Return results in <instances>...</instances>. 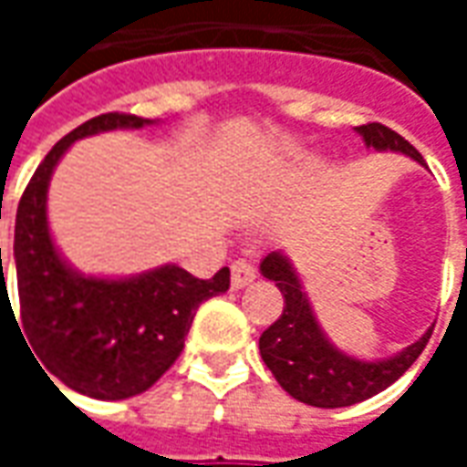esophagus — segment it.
I'll list each match as a JSON object with an SVG mask.
<instances>
[{
  "label": "esophagus",
  "instance_id": "1",
  "mask_svg": "<svg viewBox=\"0 0 467 467\" xmlns=\"http://www.w3.org/2000/svg\"><path fill=\"white\" fill-rule=\"evenodd\" d=\"M257 277V270L250 260H234L233 263V290H243Z\"/></svg>",
  "mask_w": 467,
  "mask_h": 467
}]
</instances>
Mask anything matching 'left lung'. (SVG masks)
<instances>
[{"label":"left lung","mask_w":467,"mask_h":467,"mask_svg":"<svg viewBox=\"0 0 467 467\" xmlns=\"http://www.w3.org/2000/svg\"><path fill=\"white\" fill-rule=\"evenodd\" d=\"M365 147L378 152H400L425 167L422 154L405 137L380 122L355 127ZM260 273L277 285L285 297L283 315L260 335V355L275 380L295 400L315 408H345L378 395L400 378L420 358L432 330L400 352L380 360H362L330 343L315 317L307 293L300 285L290 257L275 250L260 263Z\"/></svg>","instance_id":"left-lung-1"}]
</instances>
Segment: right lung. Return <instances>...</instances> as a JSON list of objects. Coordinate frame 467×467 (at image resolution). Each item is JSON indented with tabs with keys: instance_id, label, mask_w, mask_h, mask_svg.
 Returning a JSON list of instances; mask_svg holds the SVG:
<instances>
[{
	"instance_id": "right-lung-1",
	"label": "right lung",
	"mask_w": 467,
	"mask_h": 467,
	"mask_svg": "<svg viewBox=\"0 0 467 467\" xmlns=\"http://www.w3.org/2000/svg\"><path fill=\"white\" fill-rule=\"evenodd\" d=\"M160 119L109 115L92 117L49 150L16 207L15 250L19 323L6 293L0 247V317L6 305L39 370L69 390L97 400H124L162 378L180 358L197 307L230 290V270L200 280L177 265L127 277H97L75 270L52 240L47 192L65 152L92 134L142 130ZM52 382V380H49ZM55 385V382H52ZM57 388V385H55ZM59 390V388H57Z\"/></svg>"
}]
</instances>
